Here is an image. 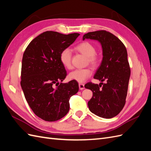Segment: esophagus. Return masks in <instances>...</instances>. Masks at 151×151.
<instances>
[{
    "label": "esophagus",
    "instance_id": "obj_1",
    "mask_svg": "<svg viewBox=\"0 0 151 151\" xmlns=\"http://www.w3.org/2000/svg\"><path fill=\"white\" fill-rule=\"evenodd\" d=\"M79 88L80 90H83L85 88L84 85L83 83H79Z\"/></svg>",
    "mask_w": 151,
    "mask_h": 151
}]
</instances>
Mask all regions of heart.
Segmentation results:
<instances>
[{
    "instance_id": "heart-1",
    "label": "heart",
    "mask_w": 151,
    "mask_h": 151,
    "mask_svg": "<svg viewBox=\"0 0 151 151\" xmlns=\"http://www.w3.org/2000/svg\"><path fill=\"white\" fill-rule=\"evenodd\" d=\"M75 49L83 54L87 58V63H89L92 67L97 68L101 59L100 57L96 53V46L88 41H84L77 45ZM72 53L71 50L66 48L62 50L60 53L59 59L60 63L63 66L68 69L72 68L71 64ZM92 74V71L91 68H85L80 69H75L69 73L68 78L70 80H74L79 83H83L91 77Z\"/></svg>"
}]
</instances>
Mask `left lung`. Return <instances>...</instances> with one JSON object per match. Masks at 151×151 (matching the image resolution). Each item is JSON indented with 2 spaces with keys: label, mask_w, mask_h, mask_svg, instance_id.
<instances>
[{
  "label": "left lung",
  "mask_w": 151,
  "mask_h": 151,
  "mask_svg": "<svg viewBox=\"0 0 151 151\" xmlns=\"http://www.w3.org/2000/svg\"><path fill=\"white\" fill-rule=\"evenodd\" d=\"M86 39L98 41L103 49L102 62L94 76L101 82L85 86L93 93L88 109L100 117L112 118L126 103L131 73L126 48L117 37L105 30L88 32L83 36V40ZM103 81L105 84L102 83Z\"/></svg>",
  "instance_id": "obj_1"
}]
</instances>
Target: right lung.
<instances>
[{
	"label": "right lung",
	"mask_w": 151,
	"mask_h": 151,
	"mask_svg": "<svg viewBox=\"0 0 151 151\" xmlns=\"http://www.w3.org/2000/svg\"><path fill=\"white\" fill-rule=\"evenodd\" d=\"M79 35L46 31L34 38L25 50L21 87L30 109L44 121H56L64 117L69 110V99L78 91L76 81L59 83L67 75L59 56Z\"/></svg>",
	"instance_id": "obj_1"
}]
</instances>
